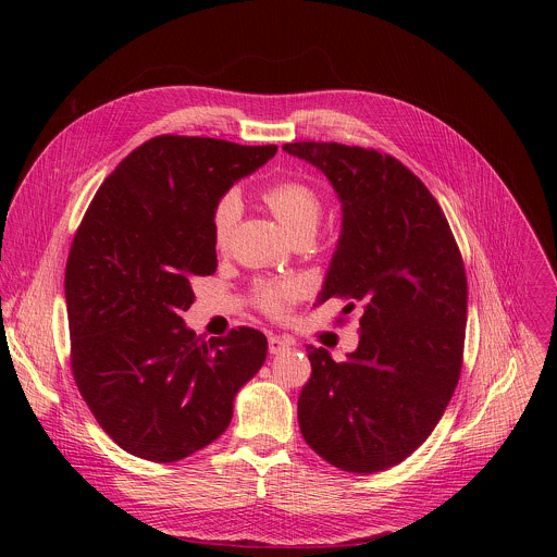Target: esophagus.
I'll return each instance as SVG.
<instances>
[{"label": "esophagus", "mask_w": 557, "mask_h": 557, "mask_svg": "<svg viewBox=\"0 0 557 557\" xmlns=\"http://www.w3.org/2000/svg\"><path fill=\"white\" fill-rule=\"evenodd\" d=\"M293 344L288 342V339H284V337H269V352L271 355H280V352H284V350H288Z\"/></svg>", "instance_id": "obj_1"}]
</instances>
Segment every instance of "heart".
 <instances>
[{"mask_svg": "<svg viewBox=\"0 0 557 557\" xmlns=\"http://www.w3.org/2000/svg\"><path fill=\"white\" fill-rule=\"evenodd\" d=\"M264 202L282 222L290 237L314 233L322 218V198L310 185L293 178L275 181L264 189ZM243 196L237 189H226L213 205L211 233L215 247H226L231 235L243 218ZM295 284H262L258 288L260 306L271 314H282L293 301Z\"/></svg>", "mask_w": 557, "mask_h": 557, "instance_id": "obj_1", "label": "heart"}]
</instances>
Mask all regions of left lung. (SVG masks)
<instances>
[{"label": "left lung", "instance_id": "1", "mask_svg": "<svg viewBox=\"0 0 557 557\" xmlns=\"http://www.w3.org/2000/svg\"><path fill=\"white\" fill-rule=\"evenodd\" d=\"M342 202V231L317 306L361 304L359 346L337 363L308 346L297 401L304 441L331 465L374 473L406 460L441 421L458 383L467 280L428 187L392 156L337 143H288Z\"/></svg>", "mask_w": 557, "mask_h": 557}]
</instances>
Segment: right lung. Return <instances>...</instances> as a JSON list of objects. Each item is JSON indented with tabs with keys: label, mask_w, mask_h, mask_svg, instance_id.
<instances>
[{
	"label": "right lung",
	"mask_w": 557,
	"mask_h": 557,
	"mask_svg": "<svg viewBox=\"0 0 557 557\" xmlns=\"http://www.w3.org/2000/svg\"><path fill=\"white\" fill-rule=\"evenodd\" d=\"M275 145L156 136L99 187L65 264L72 372L110 438L174 462L213 443L267 359V337L202 339L181 317L194 275L218 267L215 200L275 156Z\"/></svg>",
	"instance_id": "add662e5"
}]
</instances>
